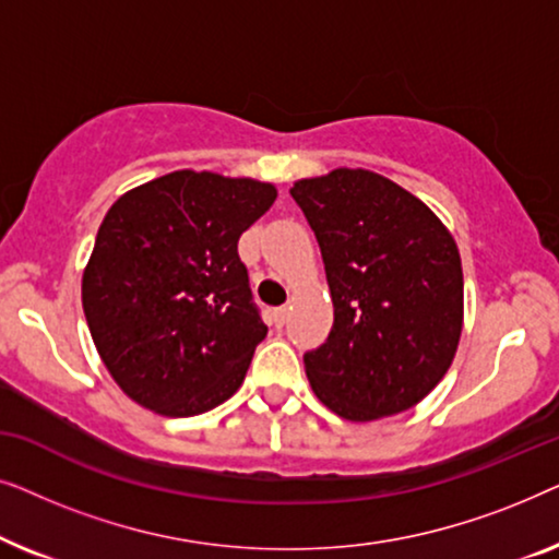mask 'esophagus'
Returning <instances> with one entry per match:
<instances>
[{"label":"esophagus","instance_id":"esophagus-1","mask_svg":"<svg viewBox=\"0 0 559 559\" xmlns=\"http://www.w3.org/2000/svg\"><path fill=\"white\" fill-rule=\"evenodd\" d=\"M287 316H289V308H287V305H282V308H274V310H272V320H274V325H277V328L285 325V323H287Z\"/></svg>","mask_w":559,"mask_h":559}]
</instances>
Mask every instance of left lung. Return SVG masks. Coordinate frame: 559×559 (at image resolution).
<instances>
[{
	"label": "left lung",
	"mask_w": 559,
	"mask_h": 559,
	"mask_svg": "<svg viewBox=\"0 0 559 559\" xmlns=\"http://www.w3.org/2000/svg\"><path fill=\"white\" fill-rule=\"evenodd\" d=\"M316 234L333 300L323 346L302 356L335 415L369 423L432 392L463 328L453 236L423 201L369 170H333L289 188Z\"/></svg>",
	"instance_id": "obj_1"
}]
</instances>
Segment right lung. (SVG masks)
Instances as JSON below:
<instances>
[{"label": "right lung", "mask_w": 559, "mask_h": 559, "mask_svg": "<svg viewBox=\"0 0 559 559\" xmlns=\"http://www.w3.org/2000/svg\"><path fill=\"white\" fill-rule=\"evenodd\" d=\"M274 198L270 182L178 170L106 213L83 312L106 369L142 407L193 417L241 386L266 325L239 236Z\"/></svg>", "instance_id": "obj_1"}]
</instances>
